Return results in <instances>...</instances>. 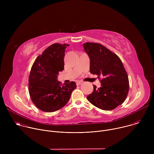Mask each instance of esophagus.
<instances>
[{
  "mask_svg": "<svg viewBox=\"0 0 154 154\" xmlns=\"http://www.w3.org/2000/svg\"><path fill=\"white\" fill-rule=\"evenodd\" d=\"M82 83H83V82H82V81H77V82H76L77 85H82Z\"/></svg>",
  "mask_w": 154,
  "mask_h": 154,
  "instance_id": "esophagus-1",
  "label": "esophagus"
}]
</instances>
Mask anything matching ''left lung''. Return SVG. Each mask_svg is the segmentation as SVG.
I'll return each instance as SVG.
<instances>
[{
  "mask_svg": "<svg viewBox=\"0 0 154 154\" xmlns=\"http://www.w3.org/2000/svg\"><path fill=\"white\" fill-rule=\"evenodd\" d=\"M83 46L90 59V72L102 77L101 86L93 85V93L86 98L103 110H112L125 101L128 93V78L122 62L99 43L87 42Z\"/></svg>",
  "mask_w": 154,
  "mask_h": 154,
  "instance_id": "obj_1",
  "label": "left lung"
}]
</instances>
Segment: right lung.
Instances as JSON below:
<instances>
[{"label": "right lung", "instance_id": "right-lung-1", "mask_svg": "<svg viewBox=\"0 0 154 154\" xmlns=\"http://www.w3.org/2000/svg\"><path fill=\"white\" fill-rule=\"evenodd\" d=\"M69 45L55 43L39 55L32 65L29 78V91L36 106L45 112H54L69 101L76 83H61L57 80L64 69L65 49Z\"/></svg>", "mask_w": 154, "mask_h": 154}]
</instances>
